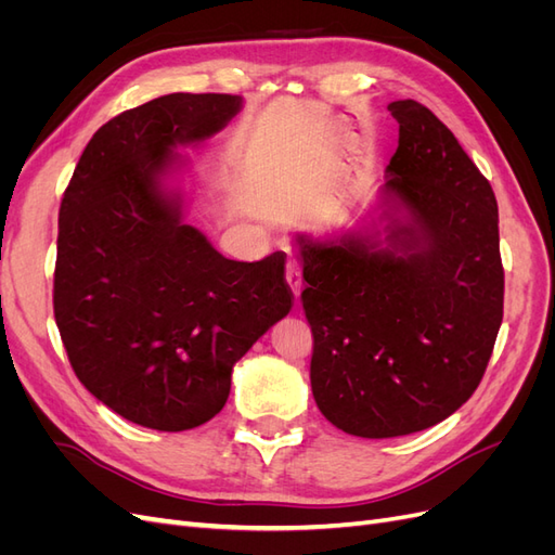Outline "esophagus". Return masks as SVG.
<instances>
[{"instance_id": "obj_1", "label": "esophagus", "mask_w": 555, "mask_h": 555, "mask_svg": "<svg viewBox=\"0 0 555 555\" xmlns=\"http://www.w3.org/2000/svg\"><path fill=\"white\" fill-rule=\"evenodd\" d=\"M287 284L292 287L296 300L300 296V284H304V273H300V263L296 259L287 261Z\"/></svg>"}]
</instances>
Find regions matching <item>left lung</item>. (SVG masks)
Instances as JSON below:
<instances>
[{
	"mask_svg": "<svg viewBox=\"0 0 555 555\" xmlns=\"http://www.w3.org/2000/svg\"><path fill=\"white\" fill-rule=\"evenodd\" d=\"M389 111L386 247L300 238L312 396L333 426L373 440L440 424L475 393L505 298L491 182L424 104Z\"/></svg>",
	"mask_w": 555,
	"mask_h": 555,
	"instance_id": "1",
	"label": "left lung"
}]
</instances>
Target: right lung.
Listing matches in <instances>:
<instances>
[{"label": "right lung", "mask_w": 555, "mask_h": 555, "mask_svg": "<svg viewBox=\"0 0 555 555\" xmlns=\"http://www.w3.org/2000/svg\"><path fill=\"white\" fill-rule=\"evenodd\" d=\"M241 104L176 92L115 115L64 190L53 308L66 357L96 400L145 428L212 418L233 365L294 304L284 251L222 257L159 184L176 145L212 137Z\"/></svg>", "instance_id": "obj_1"}]
</instances>
